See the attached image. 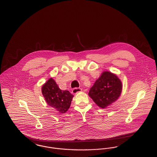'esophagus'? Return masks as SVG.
<instances>
[{"instance_id": "esophagus-1", "label": "esophagus", "mask_w": 157, "mask_h": 157, "mask_svg": "<svg viewBox=\"0 0 157 157\" xmlns=\"http://www.w3.org/2000/svg\"><path fill=\"white\" fill-rule=\"evenodd\" d=\"M82 90L81 89V88H74L72 90V93L73 94H74V95H75V94H77V93H78V92H81Z\"/></svg>"}]
</instances>
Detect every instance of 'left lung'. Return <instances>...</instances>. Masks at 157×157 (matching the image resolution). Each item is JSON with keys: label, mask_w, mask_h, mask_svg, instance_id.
I'll return each mask as SVG.
<instances>
[{"label": "left lung", "mask_w": 157, "mask_h": 157, "mask_svg": "<svg viewBox=\"0 0 157 157\" xmlns=\"http://www.w3.org/2000/svg\"><path fill=\"white\" fill-rule=\"evenodd\" d=\"M122 82L109 71H103L90 89L89 96L101 108H106L116 101L122 91Z\"/></svg>", "instance_id": "obj_1"}]
</instances>
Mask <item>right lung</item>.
I'll return each mask as SVG.
<instances>
[{
    "label": "right lung",
    "instance_id": "1",
    "mask_svg": "<svg viewBox=\"0 0 157 157\" xmlns=\"http://www.w3.org/2000/svg\"><path fill=\"white\" fill-rule=\"evenodd\" d=\"M42 92L48 105L60 113H64L69 109L74 97L67 90H60L52 78L43 85Z\"/></svg>",
    "mask_w": 157,
    "mask_h": 157
}]
</instances>
